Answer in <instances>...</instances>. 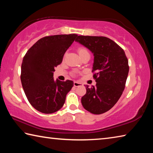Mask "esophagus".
Segmentation results:
<instances>
[{"instance_id": "obj_1", "label": "esophagus", "mask_w": 153, "mask_h": 153, "mask_svg": "<svg viewBox=\"0 0 153 153\" xmlns=\"http://www.w3.org/2000/svg\"><path fill=\"white\" fill-rule=\"evenodd\" d=\"M74 85L75 87H78V86H82V83H80V82H74Z\"/></svg>"}]
</instances>
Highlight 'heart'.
<instances>
[{
  "instance_id": "heart-1",
  "label": "heart",
  "mask_w": 153,
  "mask_h": 153,
  "mask_svg": "<svg viewBox=\"0 0 153 153\" xmlns=\"http://www.w3.org/2000/svg\"><path fill=\"white\" fill-rule=\"evenodd\" d=\"M77 52H78V54H79L80 56H81L83 55H84V54L89 53V52H88V49L84 47V46H81V47H79L78 48H77Z\"/></svg>"
}]
</instances>
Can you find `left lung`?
Here are the masks:
<instances>
[{
    "instance_id": "obj_1",
    "label": "left lung",
    "mask_w": 153,
    "mask_h": 153,
    "mask_svg": "<svg viewBox=\"0 0 153 153\" xmlns=\"http://www.w3.org/2000/svg\"><path fill=\"white\" fill-rule=\"evenodd\" d=\"M94 54L92 71L97 84L82 97L85 109L95 115L110 110L120 99L129 72L128 60L123 49L105 36H78L76 39Z\"/></svg>"
}]
</instances>
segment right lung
Returning a JSON list of instances; mask_svg holds the SVG:
<instances>
[{"label":"right lung","mask_w":153,"mask_h":153,"mask_svg":"<svg viewBox=\"0 0 153 153\" xmlns=\"http://www.w3.org/2000/svg\"><path fill=\"white\" fill-rule=\"evenodd\" d=\"M77 37L76 33L48 36L38 40L27 51L22 64L21 81L28 101L41 113L61 109L74 82L53 79L55 67Z\"/></svg>","instance_id":"obj_1"}]
</instances>
